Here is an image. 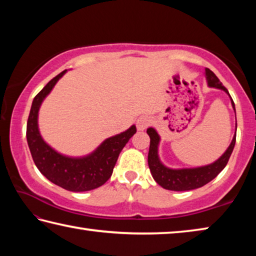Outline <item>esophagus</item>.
Segmentation results:
<instances>
[{"instance_id":"esophagus-1","label":"esophagus","mask_w":256,"mask_h":256,"mask_svg":"<svg viewBox=\"0 0 256 256\" xmlns=\"http://www.w3.org/2000/svg\"><path fill=\"white\" fill-rule=\"evenodd\" d=\"M137 129L138 130H145V129L150 124V118L148 116H140V118L137 119Z\"/></svg>"}]
</instances>
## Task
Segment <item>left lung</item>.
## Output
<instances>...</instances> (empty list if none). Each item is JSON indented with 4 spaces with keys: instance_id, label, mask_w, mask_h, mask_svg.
Here are the masks:
<instances>
[{
    "instance_id": "obj_1",
    "label": "left lung",
    "mask_w": 256,
    "mask_h": 256,
    "mask_svg": "<svg viewBox=\"0 0 256 256\" xmlns=\"http://www.w3.org/2000/svg\"><path fill=\"white\" fill-rule=\"evenodd\" d=\"M204 75L206 80H207L208 86L222 90V91H225L228 96H230L227 88L222 84V82L219 80L217 76L214 75V72H212L209 68H206ZM230 100L232 106L235 110V104L232 96ZM147 134H148V136L150 138V145L148 152V166L152 176H153L154 180L158 182V184L164 188V189L172 191H189L198 189V188L204 186V184H207V183L214 180V178L225 168L228 163V160H230L232 153V150H234L236 142L235 134L234 137H232L230 145L228 146L225 153L212 164L191 168H170L168 166H165V165L160 162V160L158 158V144L160 137L158 132H156L154 128L150 127L147 129Z\"/></svg>"
}]
</instances>
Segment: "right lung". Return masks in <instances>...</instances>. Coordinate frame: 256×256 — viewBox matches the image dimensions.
<instances>
[{
    "mask_svg": "<svg viewBox=\"0 0 256 256\" xmlns=\"http://www.w3.org/2000/svg\"><path fill=\"white\" fill-rule=\"evenodd\" d=\"M67 70L49 80L46 86L34 96L26 122V142L36 166L54 184L73 192L90 191L101 186L109 180L114 168L128 140L136 134V126L102 142L91 154L82 158H70L52 148L40 135L38 112L52 90Z\"/></svg>",
    "mask_w": 256,
    "mask_h": 256,
    "instance_id": "obj_1",
    "label": "right lung"
}]
</instances>
